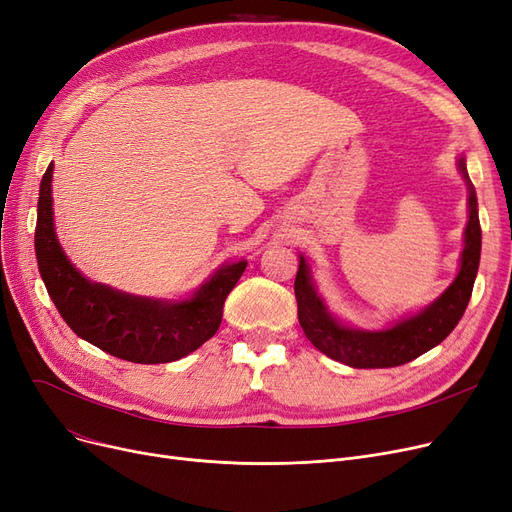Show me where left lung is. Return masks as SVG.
Instances as JSON below:
<instances>
[{
	"instance_id": "obj_1",
	"label": "left lung",
	"mask_w": 512,
	"mask_h": 512,
	"mask_svg": "<svg viewBox=\"0 0 512 512\" xmlns=\"http://www.w3.org/2000/svg\"><path fill=\"white\" fill-rule=\"evenodd\" d=\"M458 173L469 190V221L464 228V249L454 282L433 303L416 314H406L379 330H364L345 324L326 305L318 293L311 265L299 255V272L295 278V297L299 307V324L305 337L330 360L351 368H391L412 362L446 339L460 322L469 305L481 257V226L477 194L466 173L464 157H458Z\"/></svg>"
}]
</instances>
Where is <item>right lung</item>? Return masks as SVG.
I'll return each instance as SVG.
<instances>
[{
	"label": "right lung",
	"instance_id": "add662e5",
	"mask_svg": "<svg viewBox=\"0 0 512 512\" xmlns=\"http://www.w3.org/2000/svg\"><path fill=\"white\" fill-rule=\"evenodd\" d=\"M54 165L41 177L35 255L43 284L77 337L115 358L136 364H167L209 341L224 316V301L240 280L247 259L221 263L184 299H154L123 293L85 278L64 255L52 209Z\"/></svg>",
	"mask_w": 512,
	"mask_h": 512
}]
</instances>
